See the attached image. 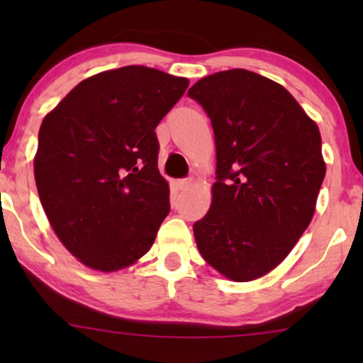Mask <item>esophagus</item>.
Masks as SVG:
<instances>
[{"label":"esophagus","instance_id":"obj_1","mask_svg":"<svg viewBox=\"0 0 363 363\" xmlns=\"http://www.w3.org/2000/svg\"><path fill=\"white\" fill-rule=\"evenodd\" d=\"M193 183H195V178H183V180L177 182V185H178V188H180V190H188V188H190Z\"/></svg>","mask_w":363,"mask_h":363}]
</instances>
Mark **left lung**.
I'll use <instances>...</instances> for the list:
<instances>
[{"mask_svg":"<svg viewBox=\"0 0 363 363\" xmlns=\"http://www.w3.org/2000/svg\"><path fill=\"white\" fill-rule=\"evenodd\" d=\"M188 96L211 118L216 182L193 225L198 251L235 282L259 279L307 230L325 177L317 123L271 79L231 69L198 81Z\"/></svg>","mask_w":363,"mask_h":363,"instance_id":"8db88e82","label":"left lung"}]
</instances>
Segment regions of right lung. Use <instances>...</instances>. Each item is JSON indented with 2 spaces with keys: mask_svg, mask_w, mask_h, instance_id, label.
Listing matches in <instances>:
<instances>
[{
  "mask_svg": "<svg viewBox=\"0 0 363 363\" xmlns=\"http://www.w3.org/2000/svg\"><path fill=\"white\" fill-rule=\"evenodd\" d=\"M188 84L145 66L111 69L79 82L43 118L34 155L39 200L84 266L116 272L152 247L170 211L155 128Z\"/></svg>",
  "mask_w": 363,
  "mask_h": 363,
  "instance_id": "add662e5",
  "label": "right lung"
}]
</instances>
